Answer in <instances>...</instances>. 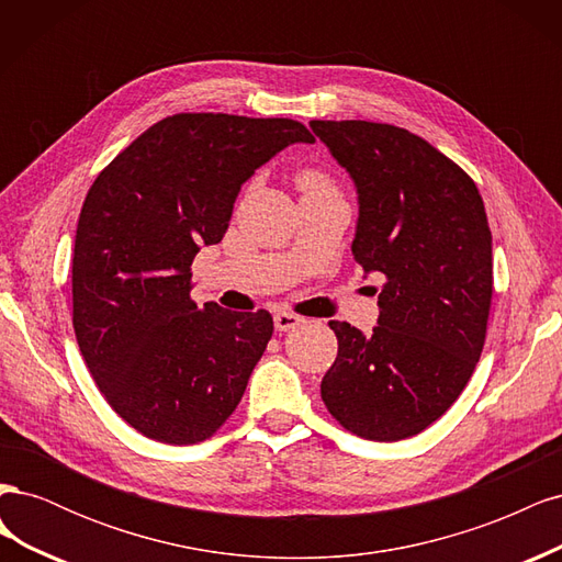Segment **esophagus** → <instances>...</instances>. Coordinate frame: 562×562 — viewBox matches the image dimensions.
I'll return each mask as SVG.
<instances>
[{
    "label": "esophagus",
    "mask_w": 562,
    "mask_h": 562,
    "mask_svg": "<svg viewBox=\"0 0 562 562\" xmlns=\"http://www.w3.org/2000/svg\"><path fill=\"white\" fill-rule=\"evenodd\" d=\"M302 321H304V318L297 316V314H293V312H277V314H274V328H277L279 333H288V330L297 328Z\"/></svg>",
    "instance_id": "34e87169"
}]
</instances>
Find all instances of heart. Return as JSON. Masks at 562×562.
<instances>
[{"mask_svg":"<svg viewBox=\"0 0 562 562\" xmlns=\"http://www.w3.org/2000/svg\"><path fill=\"white\" fill-rule=\"evenodd\" d=\"M300 187H302L304 192H321V190H330L328 180L323 178L321 173H316V171H307V173H302V176H300Z\"/></svg>","mask_w":562,"mask_h":562,"instance_id":"obj_1","label":"heart"}]
</instances>
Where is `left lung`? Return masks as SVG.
Returning <instances> with one entry per match:
<instances>
[{"label": "left lung", "instance_id": "obj_1", "mask_svg": "<svg viewBox=\"0 0 562 562\" xmlns=\"http://www.w3.org/2000/svg\"><path fill=\"white\" fill-rule=\"evenodd\" d=\"M310 126L356 187V262L386 279L372 333L330 321L337 359L321 398L356 436L411 438L448 411L481 359L492 300L483 199L462 168L411 131Z\"/></svg>", "mask_w": 562, "mask_h": 562}]
</instances>
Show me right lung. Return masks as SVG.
Returning <instances> with one entry per match:
<instances>
[{
	"instance_id": "obj_1",
	"label": "right lung",
	"mask_w": 562,
	"mask_h": 562,
	"mask_svg": "<svg viewBox=\"0 0 562 562\" xmlns=\"http://www.w3.org/2000/svg\"><path fill=\"white\" fill-rule=\"evenodd\" d=\"M297 143L314 135L293 119L176 114L91 184L72 258L75 335L112 411L143 436L199 443L239 405L274 321L199 307L190 267L223 241L244 182Z\"/></svg>"
}]
</instances>
